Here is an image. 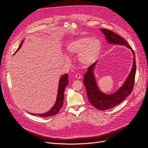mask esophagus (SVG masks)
<instances>
[{"label":"esophagus","instance_id":"1","mask_svg":"<svg viewBox=\"0 0 148 148\" xmlns=\"http://www.w3.org/2000/svg\"><path fill=\"white\" fill-rule=\"evenodd\" d=\"M75 78H77V79H79V78H81V75L79 74H77L75 75Z\"/></svg>","mask_w":148,"mask_h":148}]
</instances>
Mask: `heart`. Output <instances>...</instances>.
Segmentation results:
<instances>
[{"mask_svg": "<svg viewBox=\"0 0 148 148\" xmlns=\"http://www.w3.org/2000/svg\"><path fill=\"white\" fill-rule=\"evenodd\" d=\"M101 41L97 38L82 36L73 41L67 46V52L71 55H78L79 64L87 67L94 63L102 50Z\"/></svg>", "mask_w": 148, "mask_h": 148, "instance_id": "1", "label": "heart"}]
</instances>
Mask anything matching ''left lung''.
<instances>
[{"mask_svg": "<svg viewBox=\"0 0 148 148\" xmlns=\"http://www.w3.org/2000/svg\"><path fill=\"white\" fill-rule=\"evenodd\" d=\"M100 30L105 35L108 43L125 46L131 50L134 55L132 68L129 75L121 88L113 94H106L98 88L94 74L96 62L88 67L87 72L84 74L83 82L90 103L97 109L103 111L115 107L132 92L136 74V61L134 50L124 38L108 29H101Z\"/></svg>", "mask_w": 148, "mask_h": 148, "instance_id": "left-lung-1", "label": "left lung"}]
</instances>
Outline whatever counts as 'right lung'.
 I'll return each mask as SVG.
<instances>
[{
	"label": "right lung",
	"mask_w": 148,
	"mask_h": 148,
	"mask_svg": "<svg viewBox=\"0 0 148 148\" xmlns=\"http://www.w3.org/2000/svg\"><path fill=\"white\" fill-rule=\"evenodd\" d=\"M24 40H23L22 41V43H21L20 45L19 46L18 48L17 49V50L15 52V53L19 50V49L21 47V46H22ZM68 84H69L68 74H65L62 77H61V78L60 79L57 99L55 102V104L54 105V106L52 107V108L50 111H49L46 113L41 114H32V113H29V114H30L33 115H38L41 117H48V116H51L57 114L59 112L61 108L62 105H63V101H64V90H65L66 86L68 85Z\"/></svg>",
	"instance_id": "1"
}]
</instances>
